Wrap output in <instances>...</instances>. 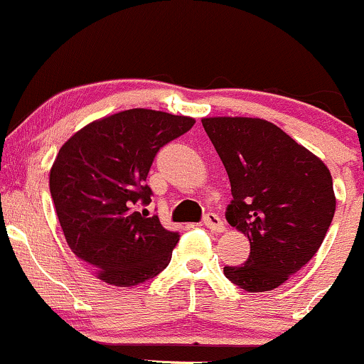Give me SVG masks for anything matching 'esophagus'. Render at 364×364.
<instances>
[{"mask_svg":"<svg viewBox=\"0 0 364 364\" xmlns=\"http://www.w3.org/2000/svg\"><path fill=\"white\" fill-rule=\"evenodd\" d=\"M203 225L206 228H210V230H213V232H223V230H225V223H223L222 218H220V216L215 215V213L204 215Z\"/></svg>","mask_w":364,"mask_h":364,"instance_id":"34e87169","label":"esophagus"}]
</instances>
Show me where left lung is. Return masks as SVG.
<instances>
[{
	"label": "left lung",
	"instance_id": "8db88e82",
	"mask_svg": "<svg viewBox=\"0 0 364 364\" xmlns=\"http://www.w3.org/2000/svg\"><path fill=\"white\" fill-rule=\"evenodd\" d=\"M232 187L227 222L251 244L246 263L225 267L247 292L273 291L316 255L336 213L325 163L272 122L203 118Z\"/></svg>",
	"mask_w": 364,
	"mask_h": 364
}]
</instances>
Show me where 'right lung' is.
Wrapping results in <instances>:
<instances>
[{
	"mask_svg": "<svg viewBox=\"0 0 364 364\" xmlns=\"http://www.w3.org/2000/svg\"><path fill=\"white\" fill-rule=\"evenodd\" d=\"M194 124L134 108L85 125L61 146L51 198L67 244L100 280L132 287L170 263L181 235L146 210L153 196L146 178L158 151Z\"/></svg>",
	"mask_w": 364,
	"mask_h": 364,
	"instance_id": "add662e5",
	"label": "right lung"
}]
</instances>
